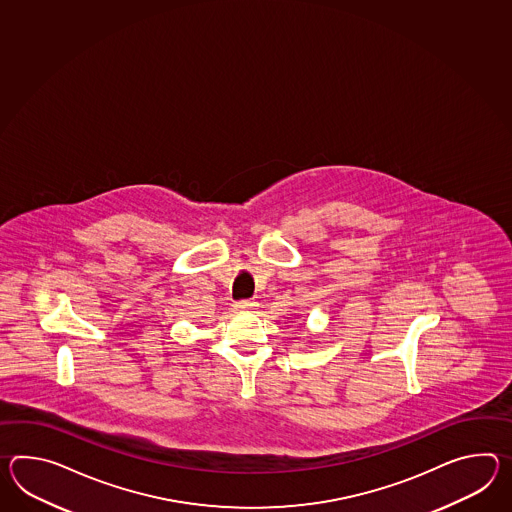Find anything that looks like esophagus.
Returning <instances> with one entry per match:
<instances>
[{"label":"esophagus","instance_id":"1","mask_svg":"<svg viewBox=\"0 0 512 512\" xmlns=\"http://www.w3.org/2000/svg\"><path fill=\"white\" fill-rule=\"evenodd\" d=\"M235 308H237V310H246V312H250V310H255V308H257V301L242 299V301H237V303H235Z\"/></svg>","mask_w":512,"mask_h":512}]
</instances>
